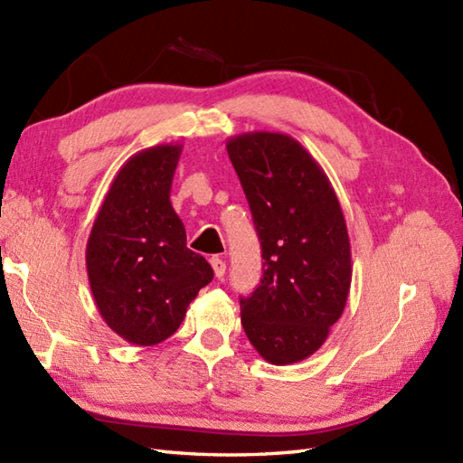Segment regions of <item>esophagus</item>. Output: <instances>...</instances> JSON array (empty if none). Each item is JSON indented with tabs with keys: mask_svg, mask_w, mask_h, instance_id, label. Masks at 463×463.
Returning a JSON list of instances; mask_svg holds the SVG:
<instances>
[{
	"mask_svg": "<svg viewBox=\"0 0 463 463\" xmlns=\"http://www.w3.org/2000/svg\"><path fill=\"white\" fill-rule=\"evenodd\" d=\"M211 266H213V271H215V278L219 279L224 276V271H227V264H224L219 256L211 258Z\"/></svg>",
	"mask_w": 463,
	"mask_h": 463,
	"instance_id": "obj_1",
	"label": "esophagus"
}]
</instances>
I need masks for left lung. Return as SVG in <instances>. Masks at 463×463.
<instances>
[{"label":"left lung","mask_w":463,"mask_h":463,"mask_svg":"<svg viewBox=\"0 0 463 463\" xmlns=\"http://www.w3.org/2000/svg\"><path fill=\"white\" fill-rule=\"evenodd\" d=\"M262 246L264 274L241 299L248 340L269 364L309 358L346 307L352 256L338 197L318 162L281 133L227 140Z\"/></svg>","instance_id":"8db88e82"}]
</instances>
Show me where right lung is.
<instances>
[{
	"mask_svg": "<svg viewBox=\"0 0 463 463\" xmlns=\"http://www.w3.org/2000/svg\"><path fill=\"white\" fill-rule=\"evenodd\" d=\"M180 154L182 145H158L130 156L88 239V278L99 315L137 346L172 336L213 279L207 260L185 246L184 222L170 203Z\"/></svg>",
	"mask_w": 463,
	"mask_h": 463,
	"instance_id": "1",
	"label": "right lung"
}]
</instances>
